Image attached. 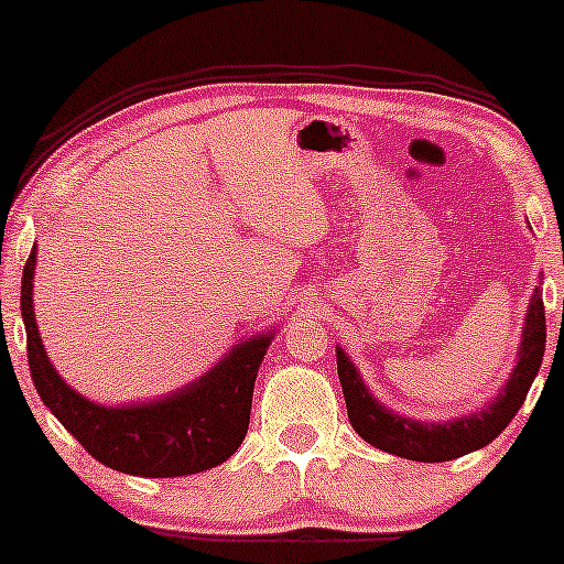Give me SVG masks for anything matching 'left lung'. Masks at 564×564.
<instances>
[{
	"instance_id": "8db88e82",
	"label": "left lung",
	"mask_w": 564,
	"mask_h": 564,
	"mask_svg": "<svg viewBox=\"0 0 564 564\" xmlns=\"http://www.w3.org/2000/svg\"><path fill=\"white\" fill-rule=\"evenodd\" d=\"M543 349H546V313H543L541 289L533 291L525 313V328H522L520 352L517 366L511 368V377L503 390L482 405L480 411L469 416L451 419V422H416V419L400 416L381 405L360 379L358 368L347 358L341 347H336V368H339L341 392H345L347 416L352 430L358 432L373 448L392 453V456L411 458V462H451V458L467 456L471 451H480L507 430L525 403L530 384L539 373Z\"/></svg>"
}]
</instances>
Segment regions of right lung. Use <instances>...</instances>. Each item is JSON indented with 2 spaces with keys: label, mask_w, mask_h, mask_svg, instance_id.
<instances>
[{
  "label": "right lung",
  "mask_w": 564,
  "mask_h": 564,
  "mask_svg": "<svg viewBox=\"0 0 564 564\" xmlns=\"http://www.w3.org/2000/svg\"><path fill=\"white\" fill-rule=\"evenodd\" d=\"M34 270L36 246L25 260L21 281L31 379L42 403L89 456L138 477H185L228 462L249 430L257 371L273 341V332L236 345L204 377L166 398L100 405L68 387L44 352L34 318Z\"/></svg>",
  "instance_id": "add662e5"
}]
</instances>
